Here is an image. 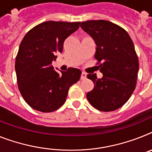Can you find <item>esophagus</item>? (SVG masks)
<instances>
[{
	"label": "esophagus",
	"instance_id": "esophagus-1",
	"mask_svg": "<svg viewBox=\"0 0 152 152\" xmlns=\"http://www.w3.org/2000/svg\"><path fill=\"white\" fill-rule=\"evenodd\" d=\"M86 78V72H83L81 74V80H85Z\"/></svg>",
	"mask_w": 152,
	"mask_h": 152
}]
</instances>
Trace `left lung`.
I'll return each instance as SVG.
<instances>
[{"label":"left lung","instance_id":"obj_1","mask_svg":"<svg viewBox=\"0 0 152 152\" xmlns=\"http://www.w3.org/2000/svg\"><path fill=\"white\" fill-rule=\"evenodd\" d=\"M80 27L95 41V58L103 62L101 79L95 73L87 75L94 83L87 100L99 110H115L129 100L137 83L139 63L133 42L124 29L110 21L91 20Z\"/></svg>","mask_w":152,"mask_h":152}]
</instances>
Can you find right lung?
<instances>
[{
	"label": "right lung",
	"instance_id": "add662e5",
	"mask_svg": "<svg viewBox=\"0 0 152 152\" xmlns=\"http://www.w3.org/2000/svg\"><path fill=\"white\" fill-rule=\"evenodd\" d=\"M80 23L45 21L31 29L21 41L15 72L19 91L33 109L44 113L56 110L66 102L70 86L80 80L79 69L69 68L59 74L52 65Z\"/></svg>",
	"mask_w": 152,
	"mask_h": 152
}]
</instances>
